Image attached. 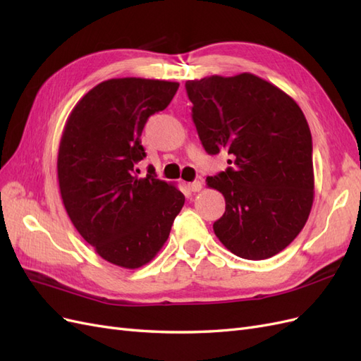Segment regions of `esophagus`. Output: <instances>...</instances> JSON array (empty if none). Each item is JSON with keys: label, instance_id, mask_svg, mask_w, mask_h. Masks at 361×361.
Listing matches in <instances>:
<instances>
[{"label": "esophagus", "instance_id": "1", "mask_svg": "<svg viewBox=\"0 0 361 361\" xmlns=\"http://www.w3.org/2000/svg\"><path fill=\"white\" fill-rule=\"evenodd\" d=\"M190 190L192 191V192H199V191H202V188H203V185H202V182L200 180H194V182H191L190 185Z\"/></svg>", "mask_w": 361, "mask_h": 361}]
</instances>
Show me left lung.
Instances as JSON below:
<instances>
[{
    "mask_svg": "<svg viewBox=\"0 0 361 361\" xmlns=\"http://www.w3.org/2000/svg\"><path fill=\"white\" fill-rule=\"evenodd\" d=\"M185 89L204 150L233 158V169L206 179L226 199L216 238L243 259L276 256L302 231L313 204L312 134L301 108L248 72L191 80Z\"/></svg>",
    "mask_w": 361,
    "mask_h": 361,
    "instance_id": "1",
    "label": "left lung"
}]
</instances>
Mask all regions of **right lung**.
<instances>
[{"mask_svg":"<svg viewBox=\"0 0 361 361\" xmlns=\"http://www.w3.org/2000/svg\"><path fill=\"white\" fill-rule=\"evenodd\" d=\"M179 82L113 78L84 94L60 140L57 174L63 204L80 235L113 265L135 269L166 244L185 195L157 179L141 133L147 118L166 110Z\"/></svg>","mask_w":361,"mask_h":361,"instance_id":"obj_1","label":"right lung"}]
</instances>
